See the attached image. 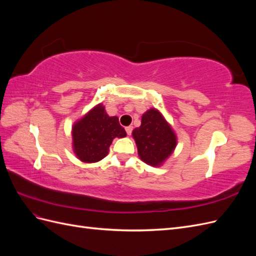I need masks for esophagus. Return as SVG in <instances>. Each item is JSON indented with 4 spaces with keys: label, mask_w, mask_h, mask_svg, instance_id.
Masks as SVG:
<instances>
[{
    "label": "esophagus",
    "mask_w": 256,
    "mask_h": 256,
    "mask_svg": "<svg viewBox=\"0 0 256 256\" xmlns=\"http://www.w3.org/2000/svg\"><path fill=\"white\" fill-rule=\"evenodd\" d=\"M125 129H126V132H127V134H128V136H130V134H131V132H132L134 127H132V126H128V127H126Z\"/></svg>",
    "instance_id": "34e87169"
}]
</instances>
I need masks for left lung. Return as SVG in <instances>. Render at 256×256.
I'll return each mask as SVG.
<instances>
[{
    "instance_id": "obj_1",
    "label": "left lung",
    "mask_w": 256,
    "mask_h": 256,
    "mask_svg": "<svg viewBox=\"0 0 256 256\" xmlns=\"http://www.w3.org/2000/svg\"><path fill=\"white\" fill-rule=\"evenodd\" d=\"M132 136L141 160L152 166L164 164L177 144L172 127L154 108L142 115L141 126L132 131Z\"/></svg>"
}]
</instances>
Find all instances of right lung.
Segmentation results:
<instances>
[{
  "mask_svg": "<svg viewBox=\"0 0 256 256\" xmlns=\"http://www.w3.org/2000/svg\"><path fill=\"white\" fill-rule=\"evenodd\" d=\"M126 136L118 118L108 115L104 106L99 104L74 124V152L81 161L94 164L106 156L114 138Z\"/></svg>",
  "mask_w": 256,
  "mask_h": 256,
  "instance_id": "add662e5",
  "label": "right lung"
}]
</instances>
